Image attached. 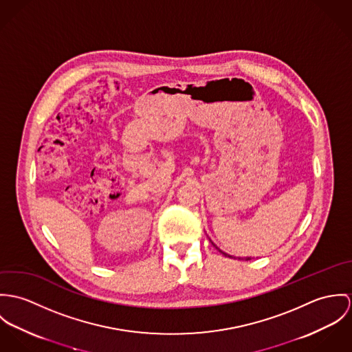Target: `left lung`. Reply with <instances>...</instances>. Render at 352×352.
<instances>
[{"label": "left lung", "mask_w": 352, "mask_h": 352, "mask_svg": "<svg viewBox=\"0 0 352 352\" xmlns=\"http://www.w3.org/2000/svg\"><path fill=\"white\" fill-rule=\"evenodd\" d=\"M212 244H213V245H214V247H216V248H217V250H219V251H220V252H221V254H223V255H224V256H228V258H234V256H231V255H230V254H227V252H224V251H221V250H220V248H219V247H217V245H216V244H214V243H212ZM250 259H251V258H245V261H250Z\"/></svg>", "instance_id": "8db88e82"}]
</instances>
